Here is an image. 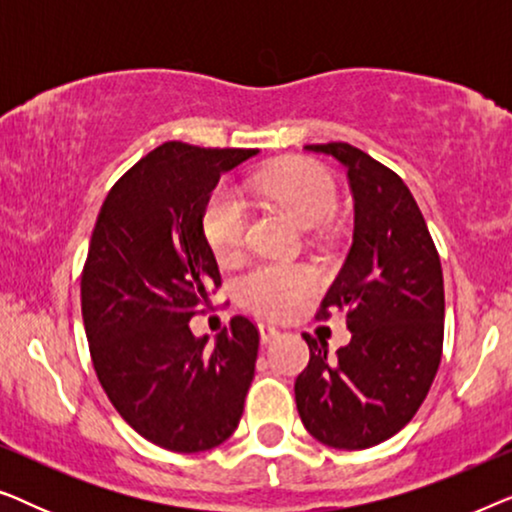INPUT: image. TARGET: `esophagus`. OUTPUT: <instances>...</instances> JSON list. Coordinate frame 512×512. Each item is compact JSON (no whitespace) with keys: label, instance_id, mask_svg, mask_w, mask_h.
<instances>
[{"label":"esophagus","instance_id":"obj_1","mask_svg":"<svg viewBox=\"0 0 512 512\" xmlns=\"http://www.w3.org/2000/svg\"><path fill=\"white\" fill-rule=\"evenodd\" d=\"M258 333H261V342H265V345L279 338V328H275L272 324H258Z\"/></svg>","mask_w":512,"mask_h":512}]
</instances>
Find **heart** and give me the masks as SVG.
I'll list each match as a JSON object with an SVG mask.
<instances>
[{
    "instance_id": "1",
    "label": "heart",
    "mask_w": 512,
    "mask_h": 512,
    "mask_svg": "<svg viewBox=\"0 0 512 512\" xmlns=\"http://www.w3.org/2000/svg\"><path fill=\"white\" fill-rule=\"evenodd\" d=\"M251 188L284 209L300 226L314 228L335 209L338 191L326 167L307 158H282L251 177ZM202 233L219 263H233L247 237V207L233 188H214L202 209ZM314 286L310 270L296 265H256L237 284L242 305L263 317L284 319Z\"/></svg>"
}]
</instances>
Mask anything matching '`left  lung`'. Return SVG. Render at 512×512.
Returning a JSON list of instances; mask_svg holds the SVG:
<instances>
[{
	"instance_id": "8db88e82",
	"label": "left lung",
	"mask_w": 512,
	"mask_h": 512,
	"mask_svg": "<svg viewBox=\"0 0 512 512\" xmlns=\"http://www.w3.org/2000/svg\"><path fill=\"white\" fill-rule=\"evenodd\" d=\"M347 170L354 235L321 303L345 310L349 345L303 335L310 363L296 377L305 429L338 450H366L394 436L429 394L443 354L445 289L440 258L410 188L389 167L345 142L307 144Z\"/></svg>"
}]
</instances>
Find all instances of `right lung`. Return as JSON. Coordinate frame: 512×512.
I'll use <instances>...</instances> for the list:
<instances>
[{
  "label": "right lung",
  "instance_id": "right-lung-1",
  "mask_svg": "<svg viewBox=\"0 0 512 512\" xmlns=\"http://www.w3.org/2000/svg\"><path fill=\"white\" fill-rule=\"evenodd\" d=\"M258 149L165 142L130 167L97 214L81 277L90 356L125 422L172 452L233 436L254 380L258 328L233 317L207 347L188 321L221 284L202 209L221 174Z\"/></svg>",
  "mask_w": 512,
  "mask_h": 512
}]
</instances>
